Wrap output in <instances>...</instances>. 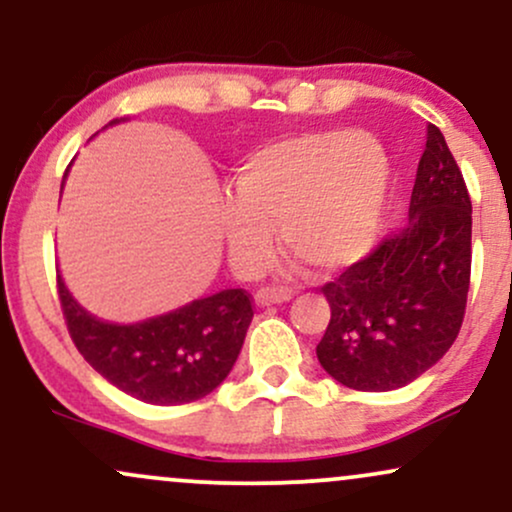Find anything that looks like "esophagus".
Returning <instances> with one entry per match:
<instances>
[{"label": "esophagus", "mask_w": 512, "mask_h": 512, "mask_svg": "<svg viewBox=\"0 0 512 512\" xmlns=\"http://www.w3.org/2000/svg\"><path fill=\"white\" fill-rule=\"evenodd\" d=\"M293 298V291L286 289V286H262L257 291L255 301L257 305H274V303H286Z\"/></svg>", "instance_id": "esophagus-1"}]
</instances>
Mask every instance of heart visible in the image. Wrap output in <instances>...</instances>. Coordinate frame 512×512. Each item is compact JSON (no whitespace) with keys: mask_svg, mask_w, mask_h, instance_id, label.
<instances>
[{"mask_svg":"<svg viewBox=\"0 0 512 512\" xmlns=\"http://www.w3.org/2000/svg\"><path fill=\"white\" fill-rule=\"evenodd\" d=\"M236 197L221 202L233 262L260 269L274 228L315 272L334 274L368 255L378 236L390 158L366 132H303L255 149L238 166Z\"/></svg>","mask_w":512,"mask_h":512,"instance_id":"b5f03b06","label":"heart"}]
</instances>
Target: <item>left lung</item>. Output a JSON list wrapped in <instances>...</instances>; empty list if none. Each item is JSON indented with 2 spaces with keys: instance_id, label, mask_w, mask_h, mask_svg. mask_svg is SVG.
Wrapping results in <instances>:
<instances>
[{
  "instance_id": "left-lung-1",
  "label": "left lung",
  "mask_w": 512,
  "mask_h": 512,
  "mask_svg": "<svg viewBox=\"0 0 512 512\" xmlns=\"http://www.w3.org/2000/svg\"><path fill=\"white\" fill-rule=\"evenodd\" d=\"M472 274V199L436 125L411 190L409 223L322 286L330 322L317 361L361 392L409 385L457 339Z\"/></svg>"
}]
</instances>
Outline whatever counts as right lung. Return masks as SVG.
Segmentation results:
<instances>
[{
	"instance_id": "1",
	"label": "right lung",
	"mask_w": 512,
	"mask_h": 512,
	"mask_svg": "<svg viewBox=\"0 0 512 512\" xmlns=\"http://www.w3.org/2000/svg\"><path fill=\"white\" fill-rule=\"evenodd\" d=\"M64 322L79 354L110 385L146 404H187L214 392L240 354L252 315L245 289L199 298L137 325L88 315L57 274Z\"/></svg>"
}]
</instances>
